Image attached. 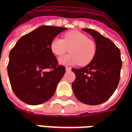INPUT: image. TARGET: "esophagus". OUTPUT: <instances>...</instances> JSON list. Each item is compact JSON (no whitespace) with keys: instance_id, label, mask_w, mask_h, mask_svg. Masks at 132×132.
<instances>
[{"instance_id":"1","label":"esophagus","mask_w":132,"mask_h":132,"mask_svg":"<svg viewBox=\"0 0 132 132\" xmlns=\"http://www.w3.org/2000/svg\"><path fill=\"white\" fill-rule=\"evenodd\" d=\"M71 67L66 66V71H71Z\"/></svg>"}]
</instances>
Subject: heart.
Listing matches in <instances>:
<instances>
[{"mask_svg": "<svg viewBox=\"0 0 132 132\" xmlns=\"http://www.w3.org/2000/svg\"><path fill=\"white\" fill-rule=\"evenodd\" d=\"M50 48L52 53L58 56H62L68 51L71 52L59 58V63L63 65L78 63L80 66H86L94 59L97 51L95 41L77 30L66 32L63 39L59 37L54 38Z\"/></svg>", "mask_w": 132, "mask_h": 132, "instance_id": "1", "label": "heart"}]
</instances>
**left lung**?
Returning <instances> with one entry per match:
<instances>
[{
  "instance_id": "1",
  "label": "left lung",
  "mask_w": 132,
  "mask_h": 132,
  "mask_svg": "<svg viewBox=\"0 0 132 132\" xmlns=\"http://www.w3.org/2000/svg\"><path fill=\"white\" fill-rule=\"evenodd\" d=\"M94 38L97 51L90 63L82 69H72L76 79L72 83L79 101L96 105L107 101L119 84L122 62L119 48L97 31L83 29Z\"/></svg>"
}]
</instances>
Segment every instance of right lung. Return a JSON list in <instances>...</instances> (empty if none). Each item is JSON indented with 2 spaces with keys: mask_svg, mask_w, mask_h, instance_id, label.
<instances>
[{
  "mask_svg": "<svg viewBox=\"0 0 132 132\" xmlns=\"http://www.w3.org/2000/svg\"><path fill=\"white\" fill-rule=\"evenodd\" d=\"M66 27L41 26L22 36L10 50L7 73L11 88L19 99L37 105L49 100L66 72L58 65L50 44ZM51 69L46 72L47 69Z\"/></svg>",
  "mask_w": 132,
  "mask_h": 132,
  "instance_id": "obj_1",
  "label": "right lung"
}]
</instances>
